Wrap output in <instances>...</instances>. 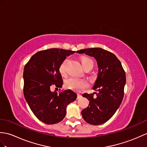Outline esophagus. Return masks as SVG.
I'll return each mask as SVG.
<instances>
[{
    "instance_id": "34e87169",
    "label": "esophagus",
    "mask_w": 147,
    "mask_h": 147,
    "mask_svg": "<svg viewBox=\"0 0 147 147\" xmlns=\"http://www.w3.org/2000/svg\"><path fill=\"white\" fill-rule=\"evenodd\" d=\"M81 97V94L80 93H78V99H79Z\"/></svg>"
}]
</instances>
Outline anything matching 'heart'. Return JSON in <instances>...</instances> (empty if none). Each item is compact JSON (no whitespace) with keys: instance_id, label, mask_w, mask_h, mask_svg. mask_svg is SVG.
Masks as SVG:
<instances>
[{"instance_id":"1","label":"heart","mask_w":147,"mask_h":147,"mask_svg":"<svg viewBox=\"0 0 147 147\" xmlns=\"http://www.w3.org/2000/svg\"><path fill=\"white\" fill-rule=\"evenodd\" d=\"M67 58L64 59L63 62L61 63L59 67V71L61 74H64L66 69V66L67 62ZM81 63L82 66L84 69H86L87 67H93V62L90 58L87 57H83L81 58ZM66 86L68 89L76 91H81L84 88L88 86V83L86 81L78 79L76 78H71L66 81Z\"/></svg>"}]
</instances>
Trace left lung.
<instances>
[{
	"label": "left lung",
	"mask_w": 147,
	"mask_h": 147,
	"mask_svg": "<svg viewBox=\"0 0 147 147\" xmlns=\"http://www.w3.org/2000/svg\"><path fill=\"white\" fill-rule=\"evenodd\" d=\"M94 57L97 61L98 75L93 89V94L84 93L83 96L90 101L88 107L81 111L85 121L93 125L107 122L120 107L124 96L125 72L121 63L114 54L100 47L77 51Z\"/></svg>",
	"instance_id": "obj_1"
}]
</instances>
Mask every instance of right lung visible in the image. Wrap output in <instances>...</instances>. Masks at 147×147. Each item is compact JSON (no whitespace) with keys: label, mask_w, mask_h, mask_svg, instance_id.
<instances>
[{"label":"right lung","mask_w":147,"mask_h":147,"mask_svg":"<svg viewBox=\"0 0 147 147\" xmlns=\"http://www.w3.org/2000/svg\"><path fill=\"white\" fill-rule=\"evenodd\" d=\"M74 53L57 48L40 51L34 54L24 66V95L33 113L44 123L52 125L62 121L67 106L77 98L71 90L57 93L50 89L54 84L57 88H62L59 67L67 56Z\"/></svg>","instance_id":"obj_1"}]
</instances>
